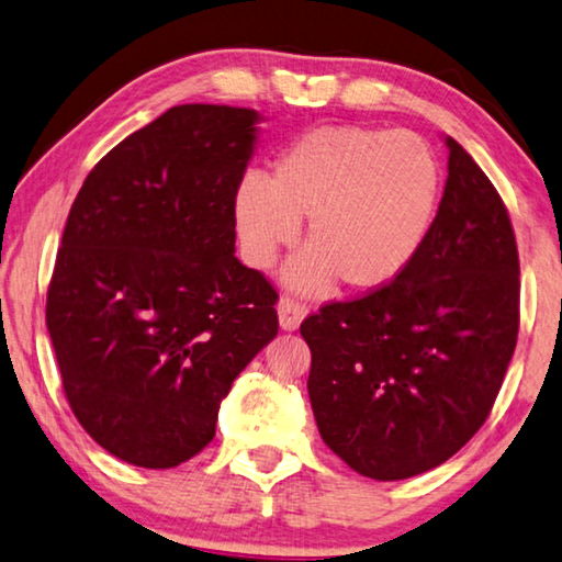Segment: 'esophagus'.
<instances>
[{
    "label": "esophagus",
    "mask_w": 562,
    "mask_h": 562,
    "mask_svg": "<svg viewBox=\"0 0 562 562\" xmlns=\"http://www.w3.org/2000/svg\"><path fill=\"white\" fill-rule=\"evenodd\" d=\"M276 311H279V324L283 330L299 328L301 321L308 314V308L291 296H281V301L276 303Z\"/></svg>",
    "instance_id": "obj_1"
}]
</instances>
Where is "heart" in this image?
<instances>
[{"label":"heart","mask_w":562,"mask_h":562,"mask_svg":"<svg viewBox=\"0 0 562 562\" xmlns=\"http://www.w3.org/2000/svg\"><path fill=\"white\" fill-rule=\"evenodd\" d=\"M440 173L426 142L408 132L321 126L273 164L271 181L248 173L234 194V226L254 269H269L306 221L308 251L286 281L321 291L328 281L371 291L393 281L436 214Z\"/></svg>","instance_id":"obj_1"}]
</instances>
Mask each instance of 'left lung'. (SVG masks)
<instances>
[{
    "label": "left lung",
    "instance_id": "left-lung-1",
    "mask_svg": "<svg viewBox=\"0 0 562 562\" xmlns=\"http://www.w3.org/2000/svg\"><path fill=\"white\" fill-rule=\"evenodd\" d=\"M438 214L391 283L301 324L318 434L356 473L403 481L446 463L498 395L518 341L520 263L508 209L446 136Z\"/></svg>",
    "mask_w": 562,
    "mask_h": 562
}]
</instances>
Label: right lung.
Listing matches in <instances>:
<instances>
[{"label":"right lung","instance_id":"add662e5","mask_svg":"<svg viewBox=\"0 0 562 562\" xmlns=\"http://www.w3.org/2000/svg\"><path fill=\"white\" fill-rule=\"evenodd\" d=\"M259 114L181 104L126 136L74 199L47 293L64 395L122 461L173 468L279 334V293L234 256Z\"/></svg>","mask_w":562,"mask_h":562}]
</instances>
